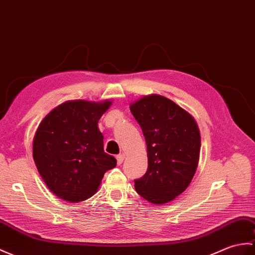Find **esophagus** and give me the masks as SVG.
<instances>
[{
  "label": "esophagus",
  "instance_id": "34e87169",
  "mask_svg": "<svg viewBox=\"0 0 255 255\" xmlns=\"http://www.w3.org/2000/svg\"><path fill=\"white\" fill-rule=\"evenodd\" d=\"M116 158H117V164L121 165L124 162V158H125V153H121V154H118Z\"/></svg>",
  "mask_w": 255,
  "mask_h": 255
}]
</instances>
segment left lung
Returning a JSON list of instances; mask_svg holds the SVG:
<instances>
[{
	"label": "left lung",
	"mask_w": 255,
	"mask_h": 255,
	"mask_svg": "<svg viewBox=\"0 0 255 255\" xmlns=\"http://www.w3.org/2000/svg\"><path fill=\"white\" fill-rule=\"evenodd\" d=\"M147 150V170L134 188L153 204L173 201L186 190L198 167L201 137L194 118L173 101L151 94L130 105Z\"/></svg>",
	"instance_id": "left-lung-1"
}]
</instances>
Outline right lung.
<instances>
[{
  "label": "right lung",
  "instance_id": "obj_1",
  "mask_svg": "<svg viewBox=\"0 0 255 255\" xmlns=\"http://www.w3.org/2000/svg\"><path fill=\"white\" fill-rule=\"evenodd\" d=\"M112 102L67 101L47 114L35 131L32 155L47 188L68 202L85 201L98 191L116 158L103 149L98 123Z\"/></svg>",
  "mask_w": 255,
  "mask_h": 255
}]
</instances>
